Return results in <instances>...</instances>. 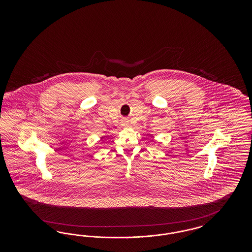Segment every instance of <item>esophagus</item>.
<instances>
[{"mask_svg":"<svg viewBox=\"0 0 252 252\" xmlns=\"http://www.w3.org/2000/svg\"><path fill=\"white\" fill-rule=\"evenodd\" d=\"M126 125H127V124H126Z\"/></svg>","mask_w":252,"mask_h":252,"instance_id":"esophagus-1","label":"esophagus"}]
</instances>
